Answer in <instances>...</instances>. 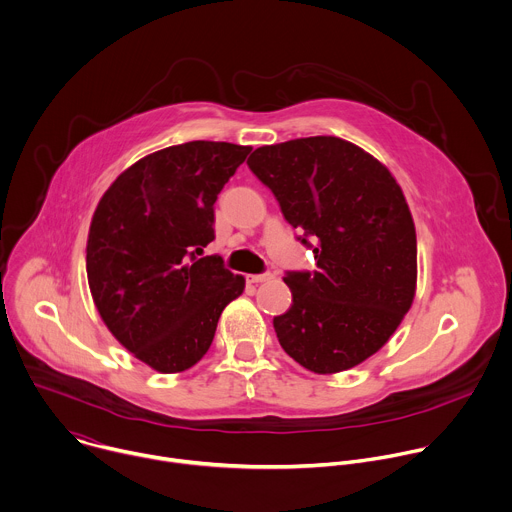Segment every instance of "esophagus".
Here are the masks:
<instances>
[{"label": "esophagus", "instance_id": "obj_1", "mask_svg": "<svg viewBox=\"0 0 512 512\" xmlns=\"http://www.w3.org/2000/svg\"><path fill=\"white\" fill-rule=\"evenodd\" d=\"M246 278H248V282L258 284V282H268V280H272V278H274V274L264 272V274H250V276H246Z\"/></svg>", "mask_w": 512, "mask_h": 512}]
</instances>
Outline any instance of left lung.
<instances>
[{"instance_id": "obj_1", "label": "left lung", "mask_w": 512, "mask_h": 512, "mask_svg": "<svg viewBox=\"0 0 512 512\" xmlns=\"http://www.w3.org/2000/svg\"><path fill=\"white\" fill-rule=\"evenodd\" d=\"M248 168L316 260L314 272H286L292 306L274 316L280 346L316 374L360 364L414 298L416 232L400 186L376 158L334 136L262 146Z\"/></svg>"}]
</instances>
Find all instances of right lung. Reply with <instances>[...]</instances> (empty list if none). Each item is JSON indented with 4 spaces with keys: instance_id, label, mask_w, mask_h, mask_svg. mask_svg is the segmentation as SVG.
Segmentation results:
<instances>
[{
    "instance_id": "obj_1",
    "label": "right lung",
    "mask_w": 512,
    "mask_h": 512,
    "mask_svg": "<svg viewBox=\"0 0 512 512\" xmlns=\"http://www.w3.org/2000/svg\"><path fill=\"white\" fill-rule=\"evenodd\" d=\"M250 146L186 142L154 152L102 196L86 270L96 308L136 358L172 374L210 348L222 310L242 294L214 240V202Z\"/></svg>"
}]
</instances>
